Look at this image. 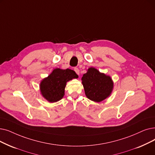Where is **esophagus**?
I'll return each mask as SVG.
<instances>
[{
	"instance_id": "esophagus-1",
	"label": "esophagus",
	"mask_w": 155,
	"mask_h": 155,
	"mask_svg": "<svg viewBox=\"0 0 155 155\" xmlns=\"http://www.w3.org/2000/svg\"><path fill=\"white\" fill-rule=\"evenodd\" d=\"M74 71H75V73L77 74V75H79L80 70H79V69L78 68H74Z\"/></svg>"
}]
</instances>
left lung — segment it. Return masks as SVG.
<instances>
[{
  "instance_id": "left-lung-1",
  "label": "left lung",
  "mask_w": 155,
  "mask_h": 155,
  "mask_svg": "<svg viewBox=\"0 0 155 155\" xmlns=\"http://www.w3.org/2000/svg\"><path fill=\"white\" fill-rule=\"evenodd\" d=\"M82 80L87 97L95 102L99 103L109 97L113 89L111 78L92 67L84 74Z\"/></svg>"
}]
</instances>
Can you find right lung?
Instances as JSON below:
<instances>
[{
  "label": "right lung",
  "mask_w": 155,
  "mask_h": 155,
  "mask_svg": "<svg viewBox=\"0 0 155 155\" xmlns=\"http://www.w3.org/2000/svg\"><path fill=\"white\" fill-rule=\"evenodd\" d=\"M76 78L77 75L73 70L68 68L66 70L56 68L40 82L41 94L49 102H57L64 95L66 82Z\"/></svg>",
  "instance_id": "1"
}]
</instances>
